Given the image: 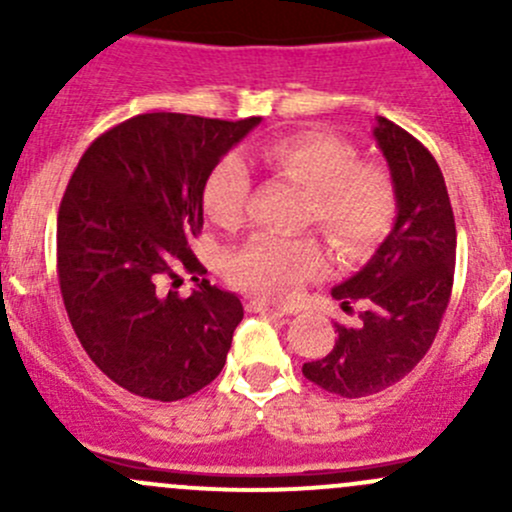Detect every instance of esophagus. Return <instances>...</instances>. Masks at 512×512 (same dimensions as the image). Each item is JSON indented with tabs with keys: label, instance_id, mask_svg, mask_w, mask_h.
Returning <instances> with one entry per match:
<instances>
[{
	"label": "esophagus",
	"instance_id": "obj_1",
	"mask_svg": "<svg viewBox=\"0 0 512 512\" xmlns=\"http://www.w3.org/2000/svg\"><path fill=\"white\" fill-rule=\"evenodd\" d=\"M247 312H252V314H275V317H285L287 309L272 307V304L262 302V299H250V302H247Z\"/></svg>",
	"mask_w": 512,
	"mask_h": 512
}]
</instances>
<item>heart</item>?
I'll return each instance as SVG.
<instances>
[{"label":"heart","instance_id":"heart-1","mask_svg":"<svg viewBox=\"0 0 512 512\" xmlns=\"http://www.w3.org/2000/svg\"><path fill=\"white\" fill-rule=\"evenodd\" d=\"M257 160L275 175L307 188L302 220L317 225L342 255H356L389 232L396 193L389 175L359 163V151L334 133L307 131L272 141ZM252 178L245 160L225 156L210 170L203 188L205 213L223 230L247 218ZM324 270V250L314 237H280L262 232L230 257L232 285L270 302H287Z\"/></svg>","mask_w":512,"mask_h":512}]
</instances>
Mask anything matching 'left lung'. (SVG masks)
Masks as SVG:
<instances>
[{
    "mask_svg": "<svg viewBox=\"0 0 512 512\" xmlns=\"http://www.w3.org/2000/svg\"><path fill=\"white\" fill-rule=\"evenodd\" d=\"M374 138L394 183V230L354 277L332 289L344 312L359 304V324H334L332 352L302 366L304 379L344 399L379 394L411 374L436 339L456 272V220L436 158L381 116Z\"/></svg>",
    "mask_w": 512,
    "mask_h": 512,
    "instance_id": "obj_1",
    "label": "left lung"
}]
</instances>
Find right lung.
Instances as JSON below:
<instances>
[{
    "label": "right lung",
    "mask_w": 512,
    "mask_h": 512,
    "mask_svg": "<svg viewBox=\"0 0 512 512\" xmlns=\"http://www.w3.org/2000/svg\"><path fill=\"white\" fill-rule=\"evenodd\" d=\"M260 118L141 113L96 138L56 220L66 314L98 369L131 394L178 401L223 371L242 302L203 280L190 297L165 282L205 275L190 250L203 230L210 170Z\"/></svg>",
    "instance_id": "obj_1"
}]
</instances>
